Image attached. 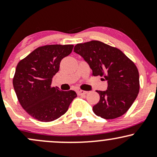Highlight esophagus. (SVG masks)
Wrapping results in <instances>:
<instances>
[{
	"instance_id": "obj_1",
	"label": "esophagus",
	"mask_w": 157,
	"mask_h": 157,
	"mask_svg": "<svg viewBox=\"0 0 157 157\" xmlns=\"http://www.w3.org/2000/svg\"><path fill=\"white\" fill-rule=\"evenodd\" d=\"M77 93H78L79 95H85L88 93V91H82V90H79V91H77Z\"/></svg>"
}]
</instances>
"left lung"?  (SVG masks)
<instances>
[{
	"label": "left lung",
	"instance_id": "8db88e82",
	"mask_svg": "<svg viewBox=\"0 0 157 157\" xmlns=\"http://www.w3.org/2000/svg\"><path fill=\"white\" fill-rule=\"evenodd\" d=\"M74 52L89 64L94 76L107 81L105 91H97L100 101L93 106L98 117L112 120L128 111L140 91V76L136 66L118 48L98 40L75 46Z\"/></svg>",
	"mask_w": 157,
	"mask_h": 157
}]
</instances>
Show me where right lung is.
<instances>
[{
  "label": "right lung",
  "mask_w": 157,
  "mask_h": 157,
  "mask_svg": "<svg viewBox=\"0 0 157 157\" xmlns=\"http://www.w3.org/2000/svg\"><path fill=\"white\" fill-rule=\"evenodd\" d=\"M73 45H47L38 47L17 64L14 89L23 109L41 122L57 120L68 111L77 95L72 90L52 87V78L60 61L72 52Z\"/></svg>",
  "instance_id": "add662e5"
}]
</instances>
